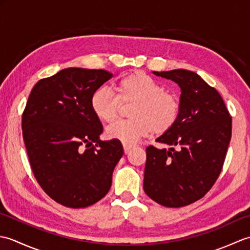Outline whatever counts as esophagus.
<instances>
[{
	"instance_id": "esophagus-1",
	"label": "esophagus",
	"mask_w": 250,
	"mask_h": 250,
	"mask_svg": "<svg viewBox=\"0 0 250 250\" xmlns=\"http://www.w3.org/2000/svg\"><path fill=\"white\" fill-rule=\"evenodd\" d=\"M133 148V146L132 145H126V144H124V150H125V153L126 155V153H129V151Z\"/></svg>"
}]
</instances>
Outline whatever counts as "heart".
I'll return each mask as SVG.
<instances>
[{"mask_svg":"<svg viewBox=\"0 0 250 250\" xmlns=\"http://www.w3.org/2000/svg\"><path fill=\"white\" fill-rule=\"evenodd\" d=\"M116 94L107 88L95 90L90 105L101 121L110 124L118 117L120 102L132 104L131 120L117 121L106 129L110 140L132 145L142 137L167 133L176 125L180 113L179 98L164 91L162 84L143 72H134L122 77L115 86Z\"/></svg>","mask_w":250,"mask_h":250,"instance_id":"1","label":"heart"}]
</instances>
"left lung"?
<instances>
[{
    "mask_svg": "<svg viewBox=\"0 0 250 250\" xmlns=\"http://www.w3.org/2000/svg\"><path fill=\"white\" fill-rule=\"evenodd\" d=\"M180 88L178 120L146 148L145 193L167 207H182L208 192L224 166L232 118L221 95L198 74L187 70L152 72Z\"/></svg>",
    "mask_w": 250,
    "mask_h": 250,
    "instance_id": "8db88e82",
    "label": "left lung"
}]
</instances>
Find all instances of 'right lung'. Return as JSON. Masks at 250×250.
I'll use <instances>...</instances> for the list:
<instances>
[{
	"label": "right lung",
	"mask_w": 250,
	"mask_h": 250,
	"mask_svg": "<svg viewBox=\"0 0 250 250\" xmlns=\"http://www.w3.org/2000/svg\"><path fill=\"white\" fill-rule=\"evenodd\" d=\"M113 74L67 67L41 79L22 114V134L37 183L52 200L71 208L97 203L108 192L124 148L101 141L103 126L91 95Z\"/></svg>",
	"instance_id": "obj_1"
}]
</instances>
